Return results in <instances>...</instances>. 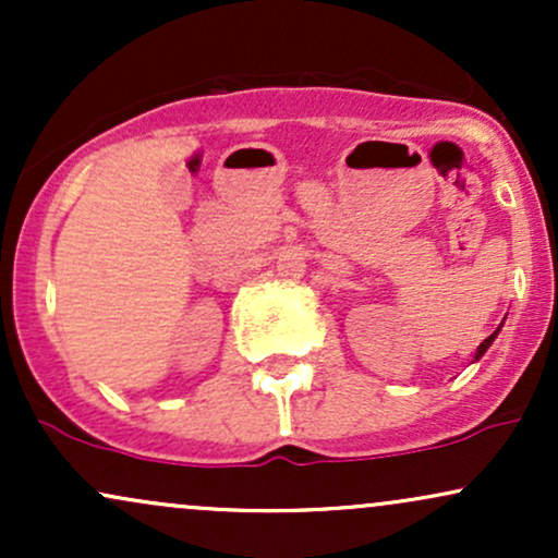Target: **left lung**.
<instances>
[{"label": "left lung", "instance_id": "1", "mask_svg": "<svg viewBox=\"0 0 558 558\" xmlns=\"http://www.w3.org/2000/svg\"><path fill=\"white\" fill-rule=\"evenodd\" d=\"M498 330H501V328H498ZM498 330H496V332H490V336H488V338H485V341L477 345V354H475V360H480V356H483V354H485V351H488V349H490V343H493V341H496Z\"/></svg>", "mask_w": 558, "mask_h": 558}]
</instances>
